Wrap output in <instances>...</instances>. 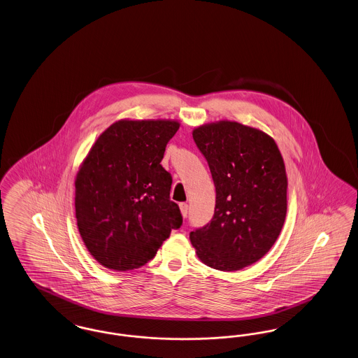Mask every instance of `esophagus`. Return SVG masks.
Segmentation results:
<instances>
[{
	"label": "esophagus",
	"instance_id": "1",
	"mask_svg": "<svg viewBox=\"0 0 358 358\" xmlns=\"http://www.w3.org/2000/svg\"><path fill=\"white\" fill-rule=\"evenodd\" d=\"M180 209H181V213L184 217H187V213H189V205L187 203H181L180 204Z\"/></svg>",
	"mask_w": 358,
	"mask_h": 358
}]
</instances>
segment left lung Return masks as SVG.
<instances>
[{"instance_id":"left-lung-1","label":"left lung","mask_w":358,"mask_h":358,"mask_svg":"<svg viewBox=\"0 0 358 358\" xmlns=\"http://www.w3.org/2000/svg\"><path fill=\"white\" fill-rule=\"evenodd\" d=\"M193 139L216 187L210 222L190 232L199 259L220 271H238L266 255L287 213V176L271 136L235 120L205 123Z\"/></svg>"}]
</instances>
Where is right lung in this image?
Returning a JSON list of instances; mask_svg holds the SVG:
<instances>
[{"label":"right lung","instance_id":"obj_1","mask_svg":"<svg viewBox=\"0 0 358 358\" xmlns=\"http://www.w3.org/2000/svg\"><path fill=\"white\" fill-rule=\"evenodd\" d=\"M180 129L173 120H120L103 131L75 180V212L88 252L114 271L152 260L182 224L161 165Z\"/></svg>","mask_w":358,"mask_h":358}]
</instances>
